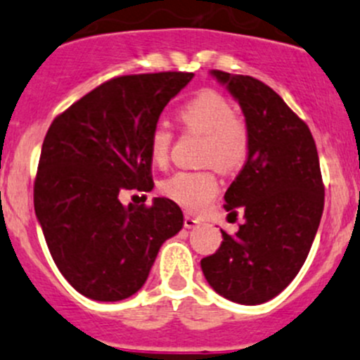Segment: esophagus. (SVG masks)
<instances>
[{
    "mask_svg": "<svg viewBox=\"0 0 360 360\" xmlns=\"http://www.w3.org/2000/svg\"><path fill=\"white\" fill-rule=\"evenodd\" d=\"M198 223H200V221H198L197 218H193V216H190V214L184 216V226H186V229H195Z\"/></svg>",
    "mask_w": 360,
    "mask_h": 360,
    "instance_id": "obj_1",
    "label": "esophagus"
}]
</instances>
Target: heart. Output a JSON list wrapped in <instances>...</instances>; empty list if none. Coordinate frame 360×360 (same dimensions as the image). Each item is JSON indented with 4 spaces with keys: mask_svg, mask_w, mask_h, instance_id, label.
Instances as JSON below:
<instances>
[{
    "mask_svg": "<svg viewBox=\"0 0 360 360\" xmlns=\"http://www.w3.org/2000/svg\"><path fill=\"white\" fill-rule=\"evenodd\" d=\"M179 121L190 131L204 135L202 162L211 163L221 172H236L250 153V135L236 117L232 103L219 93L204 89L191 96L179 109ZM172 134L165 124H156L149 137V156L156 165L169 160ZM219 190L212 170H181L162 183L167 198L186 211L198 212L216 197Z\"/></svg>",
    "mask_w": 360,
    "mask_h": 360,
    "instance_id": "obj_1",
    "label": "heart"
}]
</instances>
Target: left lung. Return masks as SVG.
Returning a JSON list of instances; mask_svg holds the SVG:
<instances>
[{"label": "left lung", "mask_w": 360, "mask_h": 360, "mask_svg": "<svg viewBox=\"0 0 360 360\" xmlns=\"http://www.w3.org/2000/svg\"><path fill=\"white\" fill-rule=\"evenodd\" d=\"M209 73L239 103L250 153L225 193V209L243 212V225L232 236L221 230L218 251L200 267L221 297L262 304L292 283L311 250L323 211L319 153L308 124L271 87L248 75Z\"/></svg>", "instance_id": "1"}]
</instances>
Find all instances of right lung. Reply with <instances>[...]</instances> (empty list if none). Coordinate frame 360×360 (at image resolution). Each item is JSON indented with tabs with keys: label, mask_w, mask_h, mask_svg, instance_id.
<instances>
[{
	"label": "right lung",
	"mask_w": 360,
	"mask_h": 360,
	"mask_svg": "<svg viewBox=\"0 0 360 360\" xmlns=\"http://www.w3.org/2000/svg\"><path fill=\"white\" fill-rule=\"evenodd\" d=\"M193 73L124 75L102 84L52 121L34 181V214L65 280L84 297L128 299L160 248L183 229L176 202L121 204L123 190H153L149 137Z\"/></svg>",
	"instance_id": "right-lung-1"
}]
</instances>
